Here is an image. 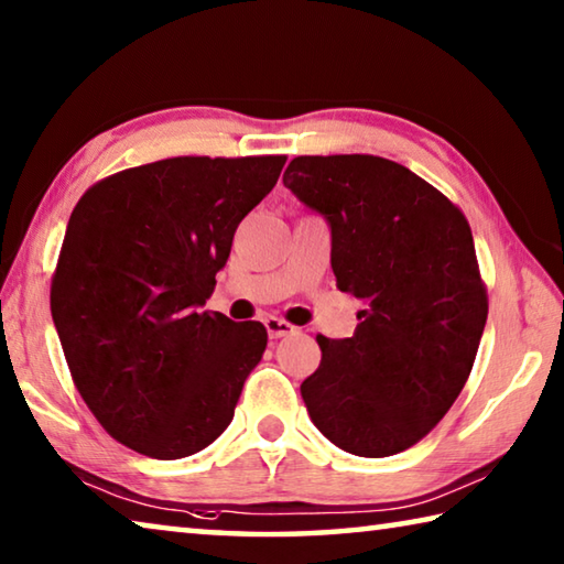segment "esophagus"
Wrapping results in <instances>:
<instances>
[{"label": "esophagus", "instance_id": "1", "mask_svg": "<svg viewBox=\"0 0 564 564\" xmlns=\"http://www.w3.org/2000/svg\"><path fill=\"white\" fill-rule=\"evenodd\" d=\"M263 326H265V330H269V336H271L273 340L285 338V336H293V333H295V328L291 326V323H285L283 318H275V316L265 318Z\"/></svg>", "mask_w": 564, "mask_h": 564}]
</instances>
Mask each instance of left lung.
Listing matches in <instances>:
<instances>
[{"label":"left lung","instance_id":"8db88e82","mask_svg":"<svg viewBox=\"0 0 564 564\" xmlns=\"http://www.w3.org/2000/svg\"><path fill=\"white\" fill-rule=\"evenodd\" d=\"M283 186L326 218L338 289L362 303L352 338H316L321 366L301 386L313 425L360 457L408 451L460 395L488 321L470 226L380 156H299Z\"/></svg>","mask_w":564,"mask_h":564}]
</instances>
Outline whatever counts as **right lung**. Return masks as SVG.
I'll return each instance as SVG.
<instances>
[{
  "label": "right lung",
  "mask_w": 564,
  "mask_h": 564,
  "mask_svg": "<svg viewBox=\"0 0 564 564\" xmlns=\"http://www.w3.org/2000/svg\"><path fill=\"white\" fill-rule=\"evenodd\" d=\"M285 156H176L119 171L74 206L52 318L84 403L113 441L156 460L212 445L269 333L204 311L243 216Z\"/></svg>",
  "instance_id": "right-lung-1"
}]
</instances>
